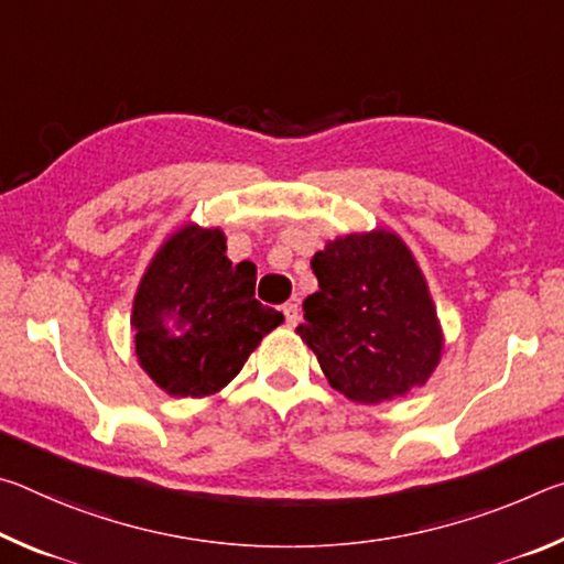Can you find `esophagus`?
Instances as JSON below:
<instances>
[{
  "instance_id": "obj_1",
  "label": "esophagus",
  "mask_w": 564,
  "mask_h": 564,
  "mask_svg": "<svg viewBox=\"0 0 564 564\" xmlns=\"http://www.w3.org/2000/svg\"><path fill=\"white\" fill-rule=\"evenodd\" d=\"M283 316H285V323H289V326L293 328L295 323H299V318H301V313H299V303H293V301L283 303Z\"/></svg>"
}]
</instances>
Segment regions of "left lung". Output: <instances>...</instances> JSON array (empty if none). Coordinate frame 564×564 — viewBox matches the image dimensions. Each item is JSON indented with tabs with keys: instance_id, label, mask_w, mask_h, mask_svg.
<instances>
[{
	"instance_id": "left-lung-1",
	"label": "left lung",
	"mask_w": 564,
	"mask_h": 564,
	"mask_svg": "<svg viewBox=\"0 0 564 564\" xmlns=\"http://www.w3.org/2000/svg\"><path fill=\"white\" fill-rule=\"evenodd\" d=\"M318 291L295 333L330 386L356 403H383L423 386L441 360L443 333L413 253L395 234L336 238L313 256Z\"/></svg>"
}]
</instances>
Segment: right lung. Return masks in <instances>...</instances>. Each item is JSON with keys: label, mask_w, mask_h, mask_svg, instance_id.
Segmentation results:
<instances>
[{"label": "right lung", "mask_w": 564, "mask_h": 564, "mask_svg": "<svg viewBox=\"0 0 564 564\" xmlns=\"http://www.w3.org/2000/svg\"><path fill=\"white\" fill-rule=\"evenodd\" d=\"M253 291L256 265L228 261L218 228H181L159 248L133 299L141 368L178 398L231 383L265 333L283 323Z\"/></svg>", "instance_id": "add662e5"}]
</instances>
